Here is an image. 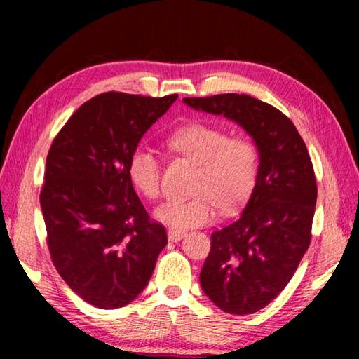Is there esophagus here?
<instances>
[{"instance_id":"34e87169","label":"esophagus","mask_w":359,"mask_h":359,"mask_svg":"<svg viewBox=\"0 0 359 359\" xmlns=\"http://www.w3.org/2000/svg\"><path fill=\"white\" fill-rule=\"evenodd\" d=\"M185 238V233L184 231H177V229H169L168 231V239L171 242H177L180 239Z\"/></svg>"}]
</instances>
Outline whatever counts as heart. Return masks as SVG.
Segmentation results:
<instances>
[{
    "instance_id": "b5f03b06",
    "label": "heart",
    "mask_w": 359,
    "mask_h": 359,
    "mask_svg": "<svg viewBox=\"0 0 359 359\" xmlns=\"http://www.w3.org/2000/svg\"><path fill=\"white\" fill-rule=\"evenodd\" d=\"M169 149L199 165L190 199H169L155 209L160 223L172 229L203 226L215 215V205L233 210L244 204L257 185L259 151L252 139L229 136L222 126L194 121L168 136ZM131 184L145 198L160 194L161 165L154 150L137 145L128 160Z\"/></svg>"
}]
</instances>
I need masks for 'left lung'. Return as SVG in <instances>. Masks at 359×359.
Returning <instances> with one entry per match:
<instances>
[{"mask_svg":"<svg viewBox=\"0 0 359 359\" xmlns=\"http://www.w3.org/2000/svg\"><path fill=\"white\" fill-rule=\"evenodd\" d=\"M196 111L223 115L250 135L259 172L238 220L210 236L199 282L223 312H258L280 294L311 244L317 180L302 137L287 115L253 96L184 98Z\"/></svg>","mask_w":359,"mask_h":359,"instance_id":"obj_1","label":"left lung"}]
</instances>
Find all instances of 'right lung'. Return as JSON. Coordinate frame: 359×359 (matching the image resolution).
Segmentation results:
<instances>
[{"mask_svg": "<svg viewBox=\"0 0 359 359\" xmlns=\"http://www.w3.org/2000/svg\"><path fill=\"white\" fill-rule=\"evenodd\" d=\"M177 95L109 92L71 115L46 161L41 209L58 274L85 302L123 307L141 294L168 244L128 175L141 137Z\"/></svg>", "mask_w": 359, "mask_h": 359, "instance_id": "right-lung-1", "label": "right lung"}]
</instances>
